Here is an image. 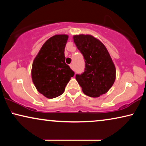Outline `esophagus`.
Instances as JSON below:
<instances>
[{
	"instance_id": "esophagus-1",
	"label": "esophagus",
	"mask_w": 146,
	"mask_h": 146,
	"mask_svg": "<svg viewBox=\"0 0 146 146\" xmlns=\"http://www.w3.org/2000/svg\"><path fill=\"white\" fill-rule=\"evenodd\" d=\"M70 68H71V69H74V66H73V65H72V64H70Z\"/></svg>"
}]
</instances>
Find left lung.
Segmentation results:
<instances>
[{"label": "left lung", "instance_id": "1", "mask_svg": "<svg viewBox=\"0 0 146 146\" xmlns=\"http://www.w3.org/2000/svg\"><path fill=\"white\" fill-rule=\"evenodd\" d=\"M78 49L85 60V70L76 75L83 92L90 97L97 98L106 94L115 80V68L104 44L90 35L73 36Z\"/></svg>", "mask_w": 146, "mask_h": 146}]
</instances>
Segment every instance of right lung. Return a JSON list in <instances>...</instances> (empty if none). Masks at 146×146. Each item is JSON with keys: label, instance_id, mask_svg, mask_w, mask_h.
I'll list each match as a JSON object with an SVG mask.
<instances>
[{"label": "right lung", "instance_id": "1", "mask_svg": "<svg viewBox=\"0 0 146 146\" xmlns=\"http://www.w3.org/2000/svg\"><path fill=\"white\" fill-rule=\"evenodd\" d=\"M68 36L56 35L48 39L33 63L32 80L38 92L47 98H56L74 72L65 63L64 48Z\"/></svg>", "mask_w": 146, "mask_h": 146}]
</instances>
